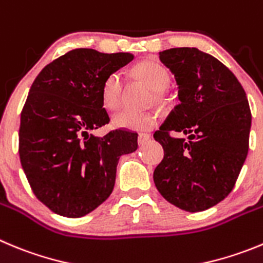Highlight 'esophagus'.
I'll list each match as a JSON object with an SVG mask.
<instances>
[{"label": "esophagus", "instance_id": "1", "mask_svg": "<svg viewBox=\"0 0 263 263\" xmlns=\"http://www.w3.org/2000/svg\"><path fill=\"white\" fill-rule=\"evenodd\" d=\"M150 138H151L150 134H147V133H141V134H139V136H138V143L142 146V144H144L147 141H150Z\"/></svg>", "mask_w": 263, "mask_h": 263}]
</instances>
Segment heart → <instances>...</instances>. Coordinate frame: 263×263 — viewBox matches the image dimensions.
<instances>
[{
    "label": "heart",
    "mask_w": 263,
    "mask_h": 263,
    "mask_svg": "<svg viewBox=\"0 0 263 263\" xmlns=\"http://www.w3.org/2000/svg\"><path fill=\"white\" fill-rule=\"evenodd\" d=\"M136 73L143 79L153 90L164 91L171 82L168 70L163 65L155 61H143L136 66ZM124 95V76L121 71H112L108 74L102 86V99L105 108L115 110L121 105ZM159 115L153 110L124 109L113 117V125L121 129L143 132L156 126Z\"/></svg>",
    "instance_id": "b5f03b06"
}]
</instances>
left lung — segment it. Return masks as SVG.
<instances>
[{"mask_svg": "<svg viewBox=\"0 0 263 263\" xmlns=\"http://www.w3.org/2000/svg\"><path fill=\"white\" fill-rule=\"evenodd\" d=\"M159 59L175 76L180 104L154 134L164 148L154 182L181 210H207L232 192L247 159L252 125L247 93L226 65L197 48L163 50ZM172 131L188 139L172 137Z\"/></svg>", "mask_w": 263, "mask_h": 263, "instance_id": "obj_1", "label": "left lung"}]
</instances>
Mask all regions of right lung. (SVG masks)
<instances>
[{
  "label": "right lung",
  "mask_w": 263,
  "mask_h": 263,
  "mask_svg": "<svg viewBox=\"0 0 263 263\" xmlns=\"http://www.w3.org/2000/svg\"><path fill=\"white\" fill-rule=\"evenodd\" d=\"M133 59L79 48L33 81L21 113L19 156L33 194L53 213L79 218L95 210L112 193L120 156L138 148L129 130L90 133L109 122L103 82Z\"/></svg>",
  "instance_id": "obj_1"
}]
</instances>
